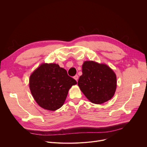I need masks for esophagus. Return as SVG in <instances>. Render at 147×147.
I'll return each instance as SVG.
<instances>
[{"mask_svg": "<svg viewBox=\"0 0 147 147\" xmlns=\"http://www.w3.org/2000/svg\"><path fill=\"white\" fill-rule=\"evenodd\" d=\"M74 78L76 81H77V80H78V75H76V76H74Z\"/></svg>", "mask_w": 147, "mask_h": 147, "instance_id": "esophagus-1", "label": "esophagus"}]
</instances>
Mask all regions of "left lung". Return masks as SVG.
I'll use <instances>...</instances> for the list:
<instances>
[{"mask_svg":"<svg viewBox=\"0 0 147 147\" xmlns=\"http://www.w3.org/2000/svg\"><path fill=\"white\" fill-rule=\"evenodd\" d=\"M82 74L78 85L91 102L101 104L111 99L116 89V76L107 65L86 61L82 66Z\"/></svg>","mask_w":147,"mask_h":147,"instance_id":"1","label":"left lung"}]
</instances>
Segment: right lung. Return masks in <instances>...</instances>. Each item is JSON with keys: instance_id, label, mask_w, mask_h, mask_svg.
I'll list each match as a JSON object with an SVG mask.
<instances>
[{"instance_id": "obj_1", "label": "right lung", "mask_w": 147, "mask_h": 147, "mask_svg": "<svg viewBox=\"0 0 147 147\" xmlns=\"http://www.w3.org/2000/svg\"><path fill=\"white\" fill-rule=\"evenodd\" d=\"M76 84L65 69L53 63L41 65L30 77V88L36 103L53 111L62 107L69 90Z\"/></svg>"}]
</instances>
